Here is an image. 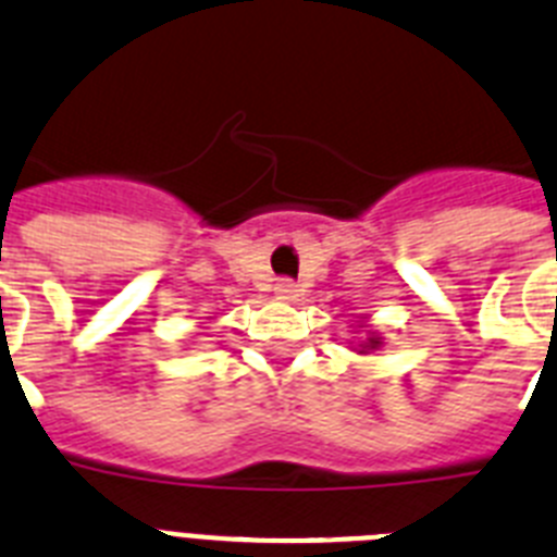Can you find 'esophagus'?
Wrapping results in <instances>:
<instances>
[{
    "label": "esophagus",
    "instance_id": "obj_1",
    "mask_svg": "<svg viewBox=\"0 0 557 557\" xmlns=\"http://www.w3.org/2000/svg\"><path fill=\"white\" fill-rule=\"evenodd\" d=\"M274 294H277V299H297L299 288L294 280H277V285H274Z\"/></svg>",
    "mask_w": 557,
    "mask_h": 557
}]
</instances>
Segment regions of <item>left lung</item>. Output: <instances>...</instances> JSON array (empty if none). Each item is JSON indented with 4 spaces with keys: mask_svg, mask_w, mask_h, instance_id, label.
<instances>
[{
    "mask_svg": "<svg viewBox=\"0 0 557 557\" xmlns=\"http://www.w3.org/2000/svg\"><path fill=\"white\" fill-rule=\"evenodd\" d=\"M364 327V338H359V345H352V350L359 352V356H367V352L372 350H381V345H384V336L375 331H367V325H359Z\"/></svg>",
    "mask_w": 557,
    "mask_h": 557,
    "instance_id": "8db88e82",
    "label": "left lung"
}]
</instances>
